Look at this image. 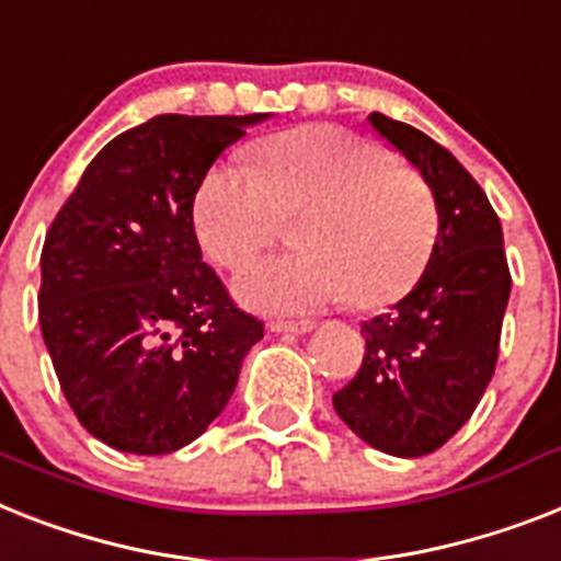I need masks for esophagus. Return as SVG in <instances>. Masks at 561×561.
Instances as JSON below:
<instances>
[{"mask_svg": "<svg viewBox=\"0 0 561 561\" xmlns=\"http://www.w3.org/2000/svg\"><path fill=\"white\" fill-rule=\"evenodd\" d=\"M267 328L273 334H308L313 331V322H271Z\"/></svg>", "mask_w": 561, "mask_h": 561, "instance_id": "1", "label": "esophagus"}]
</instances>
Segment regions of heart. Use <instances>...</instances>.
Here are the masks:
<instances>
[{"label": "heart", "mask_w": 561, "mask_h": 561, "mask_svg": "<svg viewBox=\"0 0 561 561\" xmlns=\"http://www.w3.org/2000/svg\"><path fill=\"white\" fill-rule=\"evenodd\" d=\"M259 170L216 163L193 198L195 236L216 265L239 267L302 213L305 250L259 259L236 276L248 308L302 317L352 299L363 311L398 302L430 265L438 204L430 184L375 140L343 126H299L256 147Z\"/></svg>", "instance_id": "b5f03b06"}]
</instances>
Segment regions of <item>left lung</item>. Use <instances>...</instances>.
Wrapping results in <instances>:
<instances>
[{
  "mask_svg": "<svg viewBox=\"0 0 561 561\" xmlns=\"http://www.w3.org/2000/svg\"><path fill=\"white\" fill-rule=\"evenodd\" d=\"M368 123L430 184L438 241L417 285L363 322V366L336 391L334 409L368 446L421 458L470 421L495 371L510 299L502 221L476 178L430 135L380 112Z\"/></svg>",
  "mask_w": 561,
  "mask_h": 561,
  "instance_id": "obj_1",
  "label": "left lung"
}]
</instances>
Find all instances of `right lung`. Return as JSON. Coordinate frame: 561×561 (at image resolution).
<instances>
[{
	"mask_svg": "<svg viewBox=\"0 0 561 561\" xmlns=\"http://www.w3.org/2000/svg\"><path fill=\"white\" fill-rule=\"evenodd\" d=\"M262 115H158L94 154L45 236L39 328L77 421L131 455L193 444L265 325L202 262L195 190Z\"/></svg>",
	"mask_w": 561,
	"mask_h": 561,
	"instance_id": "1",
	"label": "right lung"
}]
</instances>
